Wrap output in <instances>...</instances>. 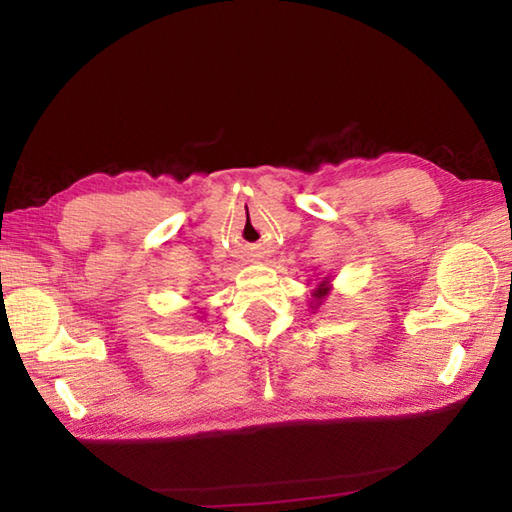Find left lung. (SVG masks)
I'll list each match as a JSON object with an SVG mask.
<instances>
[{
  "instance_id": "obj_1",
  "label": "left lung",
  "mask_w": 512,
  "mask_h": 512,
  "mask_svg": "<svg viewBox=\"0 0 512 512\" xmlns=\"http://www.w3.org/2000/svg\"><path fill=\"white\" fill-rule=\"evenodd\" d=\"M314 296H316L318 300H323V298L327 296V287H325V284H320V289L314 293Z\"/></svg>"
}]
</instances>
